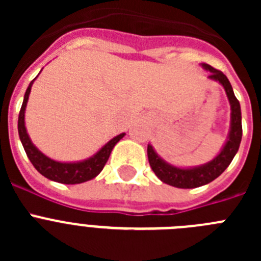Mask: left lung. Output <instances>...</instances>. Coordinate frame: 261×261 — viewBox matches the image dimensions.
Segmentation results:
<instances>
[{"mask_svg": "<svg viewBox=\"0 0 261 261\" xmlns=\"http://www.w3.org/2000/svg\"><path fill=\"white\" fill-rule=\"evenodd\" d=\"M201 66L205 70L211 71V74L208 75L209 80L216 81L225 89V93L230 103V110H231L230 130L220 154L214 156L211 162L201 166H195V167H177V166L166 162L165 159H162L156 154L150 144L147 145V158H149V163H150L154 174L163 183L176 187V188H196V187L205 186V184L213 181L229 167L242 141L241 105H239L238 99L235 98L231 84L222 71L212 68L208 64H201Z\"/></svg>", "mask_w": 261, "mask_h": 261, "instance_id": "obj_1", "label": "left lung"}]
</instances>
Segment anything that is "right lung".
<instances>
[{
    "label": "right lung",
    "instance_id": "right-lung-1",
    "mask_svg": "<svg viewBox=\"0 0 261 261\" xmlns=\"http://www.w3.org/2000/svg\"><path fill=\"white\" fill-rule=\"evenodd\" d=\"M35 80L36 78H34L30 82L29 87H27L24 98H23L22 107H20L19 117H18V133H19L20 142H22L23 147H24L27 156H29L32 165H34V167L43 176L49 179V180L62 184H80L84 183V181L91 180V179H94V177L100 174L105 165L107 163L108 158H110L112 149L125 136V133L117 135L116 137L110 140L107 144L103 145L94 155H91L87 159H84V161H78V162H59V161L49 158V156L41 153L38 147L32 144L31 138H30L29 133H27L26 125H24L26 106L27 102H29L32 84H34Z\"/></svg>",
    "mask_w": 261,
    "mask_h": 261
}]
</instances>
